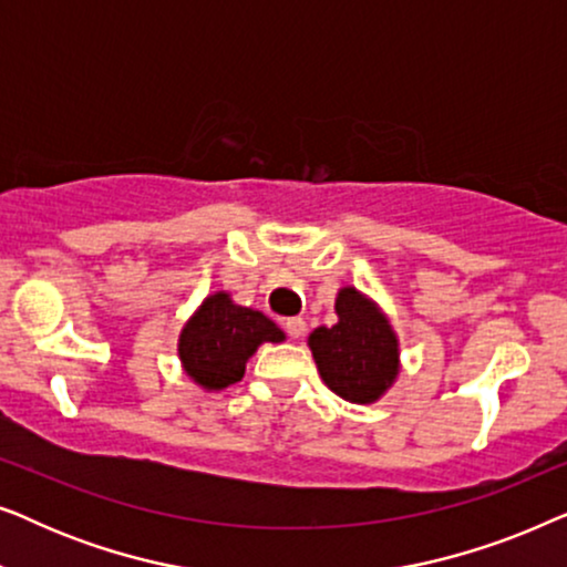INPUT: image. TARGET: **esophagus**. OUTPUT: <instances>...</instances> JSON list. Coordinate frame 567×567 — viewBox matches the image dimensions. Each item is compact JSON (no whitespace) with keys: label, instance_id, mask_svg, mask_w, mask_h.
Returning a JSON list of instances; mask_svg holds the SVG:
<instances>
[{"label":"esophagus","instance_id":"1","mask_svg":"<svg viewBox=\"0 0 567 567\" xmlns=\"http://www.w3.org/2000/svg\"><path fill=\"white\" fill-rule=\"evenodd\" d=\"M305 330H307V322L301 320V317H291V320H286V332H289L293 340L305 336Z\"/></svg>","mask_w":567,"mask_h":567}]
</instances>
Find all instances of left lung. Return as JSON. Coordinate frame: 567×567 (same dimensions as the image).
<instances>
[{"label":"left lung","instance_id":"8db88e82","mask_svg":"<svg viewBox=\"0 0 567 567\" xmlns=\"http://www.w3.org/2000/svg\"><path fill=\"white\" fill-rule=\"evenodd\" d=\"M338 322L309 332L307 346L315 355L322 382L338 398L371 405L400 374V340L390 317L367 293L343 286L336 297Z\"/></svg>","mask_w":567,"mask_h":567}]
</instances>
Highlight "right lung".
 <instances>
[{
    "label": "right lung",
    "instance_id": "1",
    "mask_svg": "<svg viewBox=\"0 0 567 567\" xmlns=\"http://www.w3.org/2000/svg\"><path fill=\"white\" fill-rule=\"evenodd\" d=\"M284 330L258 309L239 307L227 291H214L183 324L177 355L183 371L206 392L237 384L262 343H281Z\"/></svg>",
    "mask_w": 567,
    "mask_h": 567
}]
</instances>
